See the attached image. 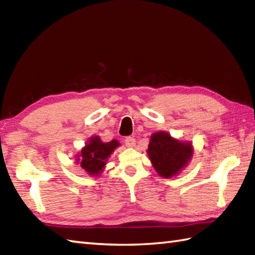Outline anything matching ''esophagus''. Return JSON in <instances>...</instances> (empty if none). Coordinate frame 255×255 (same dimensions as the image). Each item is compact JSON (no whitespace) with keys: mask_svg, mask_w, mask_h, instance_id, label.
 <instances>
[{"mask_svg":"<svg viewBox=\"0 0 255 255\" xmlns=\"http://www.w3.org/2000/svg\"><path fill=\"white\" fill-rule=\"evenodd\" d=\"M125 143H126L127 147H134V144H136V139L132 137H126L125 138Z\"/></svg>","mask_w":255,"mask_h":255,"instance_id":"34e87169","label":"esophagus"}]
</instances>
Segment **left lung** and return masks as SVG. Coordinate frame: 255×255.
<instances>
[{"label": "left lung", "mask_w": 255, "mask_h": 255, "mask_svg": "<svg viewBox=\"0 0 255 255\" xmlns=\"http://www.w3.org/2000/svg\"><path fill=\"white\" fill-rule=\"evenodd\" d=\"M148 156L154 170L162 177L177 175L193 156L191 142H182L165 131L154 132L150 138Z\"/></svg>", "instance_id": "obj_1"}]
</instances>
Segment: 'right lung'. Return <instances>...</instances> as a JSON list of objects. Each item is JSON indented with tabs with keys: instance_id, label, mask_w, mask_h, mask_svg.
Returning <instances> with one entry per match:
<instances>
[{
	"instance_id": "obj_1",
	"label": "right lung",
	"mask_w": 255,
	"mask_h": 255,
	"mask_svg": "<svg viewBox=\"0 0 255 255\" xmlns=\"http://www.w3.org/2000/svg\"><path fill=\"white\" fill-rule=\"evenodd\" d=\"M118 145L117 140L103 142L99 136L91 137L85 143V147L77 155V163L88 173L89 175H100L107 162V159Z\"/></svg>"
}]
</instances>
